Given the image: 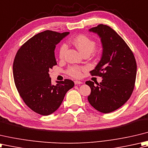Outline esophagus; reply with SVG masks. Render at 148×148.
I'll return each mask as SVG.
<instances>
[{
    "mask_svg": "<svg viewBox=\"0 0 148 148\" xmlns=\"http://www.w3.org/2000/svg\"><path fill=\"white\" fill-rule=\"evenodd\" d=\"M74 82H75V85H78V84H82V82H80V81H78V80H75V81H74Z\"/></svg>",
    "mask_w": 148,
    "mask_h": 148,
    "instance_id": "1",
    "label": "esophagus"
}]
</instances>
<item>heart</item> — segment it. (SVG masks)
Wrapping results in <instances>:
<instances>
[{
  "mask_svg": "<svg viewBox=\"0 0 148 148\" xmlns=\"http://www.w3.org/2000/svg\"><path fill=\"white\" fill-rule=\"evenodd\" d=\"M71 43L74 45L83 55H85L87 53L90 55L95 50L96 45L95 40L84 34H79L76 36L73 39ZM68 46L65 43H62L60 46L59 49V59H62L64 58ZM84 70H85V68L71 66L66 70V73L72 77L79 78L82 75V72Z\"/></svg>",
  "mask_w": 148,
  "mask_h": 148,
  "instance_id": "heart-1",
  "label": "heart"
}]
</instances>
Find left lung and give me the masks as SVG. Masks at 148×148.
<instances>
[{"mask_svg":"<svg viewBox=\"0 0 148 148\" xmlns=\"http://www.w3.org/2000/svg\"><path fill=\"white\" fill-rule=\"evenodd\" d=\"M89 31L97 33L103 46L100 61L90 73L103 80L96 86L92 81H87L91 89L87 99L99 112L110 113L130 98L136 78V61L128 45L109 26L99 24Z\"/></svg>","mask_w":148,"mask_h":148,"instance_id":"obj_1","label":"left lung"}]
</instances>
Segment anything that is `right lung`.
<instances>
[{"instance_id": "1", "label": "right lung", "mask_w": 148, "mask_h": 148, "mask_svg": "<svg viewBox=\"0 0 148 148\" xmlns=\"http://www.w3.org/2000/svg\"><path fill=\"white\" fill-rule=\"evenodd\" d=\"M68 32L45 31L27 41L15 56L13 73L15 86L27 107L42 116L52 114L66 93L74 86L69 79L51 84L49 71L57 64L54 50Z\"/></svg>"}]
</instances>
